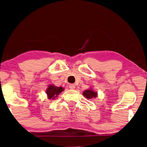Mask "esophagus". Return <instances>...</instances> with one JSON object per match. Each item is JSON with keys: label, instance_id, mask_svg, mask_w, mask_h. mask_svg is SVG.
Masks as SVG:
<instances>
[{"label": "esophagus", "instance_id": "34e87169", "mask_svg": "<svg viewBox=\"0 0 147 147\" xmlns=\"http://www.w3.org/2000/svg\"><path fill=\"white\" fill-rule=\"evenodd\" d=\"M69 88L71 90H74V89H75V86H74V84H69Z\"/></svg>", "mask_w": 147, "mask_h": 147}]
</instances>
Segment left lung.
<instances>
[{
    "instance_id": "8db88e82",
    "label": "left lung",
    "mask_w": 147,
    "mask_h": 147,
    "mask_svg": "<svg viewBox=\"0 0 147 147\" xmlns=\"http://www.w3.org/2000/svg\"><path fill=\"white\" fill-rule=\"evenodd\" d=\"M83 95L87 98V99H92V98H96L98 97V92L94 91L92 88L86 90L83 92Z\"/></svg>"
}]
</instances>
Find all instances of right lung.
Listing matches in <instances>:
<instances>
[{
  "label": "right lung",
  "instance_id": "right-lung-1",
  "mask_svg": "<svg viewBox=\"0 0 147 147\" xmlns=\"http://www.w3.org/2000/svg\"><path fill=\"white\" fill-rule=\"evenodd\" d=\"M63 90L64 88H62L61 86L57 87L54 84H50V85L48 86L47 90H46L47 98L49 100H55Z\"/></svg>",
  "mask_w": 147,
  "mask_h": 147
}]
</instances>
